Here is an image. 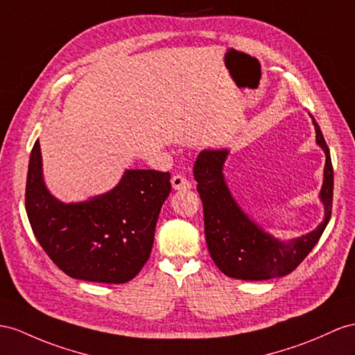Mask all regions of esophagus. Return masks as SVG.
Returning <instances> with one entry per match:
<instances>
[{
    "mask_svg": "<svg viewBox=\"0 0 355 355\" xmlns=\"http://www.w3.org/2000/svg\"><path fill=\"white\" fill-rule=\"evenodd\" d=\"M172 183V187H174L175 190H189L192 189V184H190V181L186 180L183 175H174L171 180Z\"/></svg>",
    "mask_w": 355,
    "mask_h": 355,
    "instance_id": "obj_1",
    "label": "esophagus"
}]
</instances>
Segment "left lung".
<instances>
[{"mask_svg":"<svg viewBox=\"0 0 355 355\" xmlns=\"http://www.w3.org/2000/svg\"><path fill=\"white\" fill-rule=\"evenodd\" d=\"M315 125L316 144L325 154L324 180L320 199L324 220L312 232L282 241L262 230L243 211L226 184L223 166L230 150H202L196 159L193 175L204 205V226L208 252L223 275L240 280H267L289 275L311 252L331 217L333 165L330 150L320 125Z\"/></svg>","mask_w":355,"mask_h":355,"instance_id":"1","label":"left lung"}]
</instances>
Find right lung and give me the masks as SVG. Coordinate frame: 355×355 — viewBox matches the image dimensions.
<instances>
[{"mask_svg": "<svg viewBox=\"0 0 355 355\" xmlns=\"http://www.w3.org/2000/svg\"><path fill=\"white\" fill-rule=\"evenodd\" d=\"M169 180V172L125 169L109 192L66 204L44 184L40 144L35 141L25 208L35 239L67 276L125 284L150 258L160 208L171 193Z\"/></svg>", "mask_w": 355, "mask_h": 355, "instance_id": "add662e5", "label": "right lung"}]
</instances>
